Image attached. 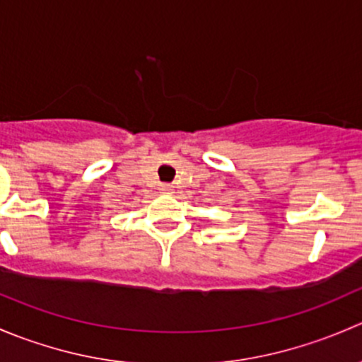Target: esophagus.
<instances>
[{
    "instance_id": "34e87169",
    "label": "esophagus",
    "mask_w": 362,
    "mask_h": 362,
    "mask_svg": "<svg viewBox=\"0 0 362 362\" xmlns=\"http://www.w3.org/2000/svg\"><path fill=\"white\" fill-rule=\"evenodd\" d=\"M159 191L166 192V194H171V192H173V185H170V184H160V185H159Z\"/></svg>"
}]
</instances>
